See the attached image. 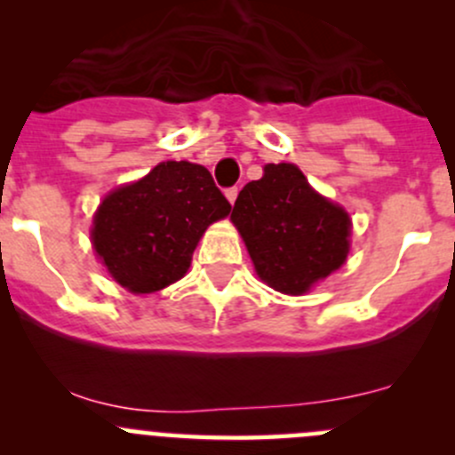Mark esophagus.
<instances>
[{"label": "esophagus", "instance_id": "34e87169", "mask_svg": "<svg viewBox=\"0 0 455 455\" xmlns=\"http://www.w3.org/2000/svg\"><path fill=\"white\" fill-rule=\"evenodd\" d=\"M237 194H240V189H237V187H231V189H227V198H228V202H231V204H235Z\"/></svg>", "mask_w": 455, "mask_h": 455}]
</instances>
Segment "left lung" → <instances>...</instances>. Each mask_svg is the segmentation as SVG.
Segmentation results:
<instances>
[{
	"mask_svg": "<svg viewBox=\"0 0 455 455\" xmlns=\"http://www.w3.org/2000/svg\"><path fill=\"white\" fill-rule=\"evenodd\" d=\"M231 220L270 288L301 295L346 261L350 218L308 185L295 164H266L237 196Z\"/></svg>",
	"mask_w": 455,
	"mask_h": 455,
	"instance_id": "obj_1",
	"label": "left lung"
}]
</instances>
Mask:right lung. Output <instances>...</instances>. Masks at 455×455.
Instances as JSON below:
<instances>
[{
    "mask_svg": "<svg viewBox=\"0 0 455 455\" xmlns=\"http://www.w3.org/2000/svg\"><path fill=\"white\" fill-rule=\"evenodd\" d=\"M228 211L209 169L169 160L103 200L92 244L123 288L145 295L187 273L202 233Z\"/></svg>",
    "mask_w": 455,
    "mask_h": 455,
    "instance_id": "right-lung-1",
    "label": "right lung"
}]
</instances>
